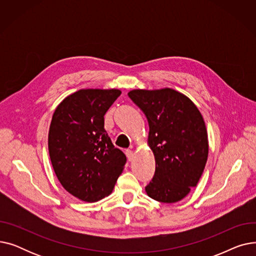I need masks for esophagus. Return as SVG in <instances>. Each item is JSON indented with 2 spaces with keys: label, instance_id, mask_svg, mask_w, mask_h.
Masks as SVG:
<instances>
[{
  "label": "esophagus",
  "instance_id": "obj_1",
  "mask_svg": "<svg viewBox=\"0 0 256 256\" xmlns=\"http://www.w3.org/2000/svg\"><path fill=\"white\" fill-rule=\"evenodd\" d=\"M126 156L128 160L130 162V160H132V156H134V154H132V152L130 150H126Z\"/></svg>",
  "mask_w": 256,
  "mask_h": 256
}]
</instances>
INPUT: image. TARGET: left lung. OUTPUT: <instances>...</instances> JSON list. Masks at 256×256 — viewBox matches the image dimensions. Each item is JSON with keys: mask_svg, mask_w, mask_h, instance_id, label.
I'll return each mask as SVG.
<instances>
[{"mask_svg": "<svg viewBox=\"0 0 256 256\" xmlns=\"http://www.w3.org/2000/svg\"><path fill=\"white\" fill-rule=\"evenodd\" d=\"M128 94L150 124L147 144L154 156L156 172L145 191L160 202H178L197 186L206 164L204 117L189 98L172 88L134 89Z\"/></svg>", "mask_w": 256, "mask_h": 256, "instance_id": "1", "label": "left lung"}]
</instances>
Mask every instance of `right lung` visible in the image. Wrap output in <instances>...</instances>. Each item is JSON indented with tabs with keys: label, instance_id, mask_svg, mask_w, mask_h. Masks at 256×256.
Returning <instances> with one entry per match:
<instances>
[{
	"label": "right lung",
	"instance_id": "1",
	"mask_svg": "<svg viewBox=\"0 0 256 256\" xmlns=\"http://www.w3.org/2000/svg\"><path fill=\"white\" fill-rule=\"evenodd\" d=\"M119 89H80L66 96L52 114L48 154L64 189L86 202L110 195L126 162L104 130V116Z\"/></svg>",
	"mask_w": 256,
	"mask_h": 256
}]
</instances>
